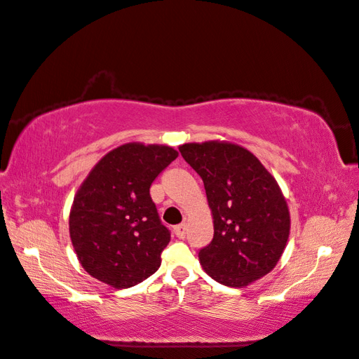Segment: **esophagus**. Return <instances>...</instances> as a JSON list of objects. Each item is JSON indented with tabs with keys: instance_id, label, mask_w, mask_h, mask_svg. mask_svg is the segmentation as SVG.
I'll use <instances>...</instances> for the list:
<instances>
[{
	"instance_id": "esophagus-1",
	"label": "esophagus",
	"mask_w": 359,
	"mask_h": 359,
	"mask_svg": "<svg viewBox=\"0 0 359 359\" xmlns=\"http://www.w3.org/2000/svg\"><path fill=\"white\" fill-rule=\"evenodd\" d=\"M174 234L177 236L179 239H184L187 236V225L185 224H180L177 226H174Z\"/></svg>"
}]
</instances>
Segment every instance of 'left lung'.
<instances>
[{"mask_svg":"<svg viewBox=\"0 0 359 359\" xmlns=\"http://www.w3.org/2000/svg\"><path fill=\"white\" fill-rule=\"evenodd\" d=\"M201 175L215 225L199 261L210 276L242 288L269 274L284 253L290 211L276 179L253 152L231 142L180 144Z\"/></svg>","mask_w":359,"mask_h":359,"instance_id":"left-lung-1","label":"left lung"}]
</instances>
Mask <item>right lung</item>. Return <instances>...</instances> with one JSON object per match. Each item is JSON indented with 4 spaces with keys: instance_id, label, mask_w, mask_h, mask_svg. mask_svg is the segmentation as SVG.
I'll return each mask as SVG.
<instances>
[{
    "instance_id": "obj_1",
    "label": "right lung",
    "mask_w": 359,
    "mask_h": 359,
    "mask_svg": "<svg viewBox=\"0 0 359 359\" xmlns=\"http://www.w3.org/2000/svg\"><path fill=\"white\" fill-rule=\"evenodd\" d=\"M177 156L166 144L125 143L98 160L83 180L69 212V234L90 276L129 288L158 270L171 236L149 188Z\"/></svg>"
}]
</instances>
